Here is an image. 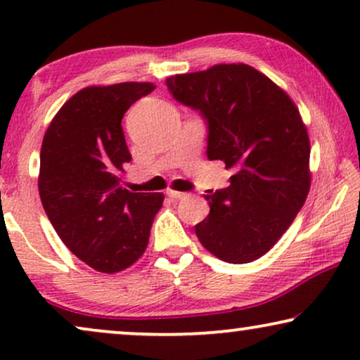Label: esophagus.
Returning <instances> with one entry per match:
<instances>
[{
    "label": "esophagus",
    "instance_id": "1",
    "mask_svg": "<svg viewBox=\"0 0 360 360\" xmlns=\"http://www.w3.org/2000/svg\"><path fill=\"white\" fill-rule=\"evenodd\" d=\"M167 196H169V198H172V200H181V198H185L186 193H184V191L169 190V191H167Z\"/></svg>",
    "mask_w": 360,
    "mask_h": 360
}]
</instances>
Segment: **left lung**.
Segmentation results:
<instances>
[{"instance_id":"left-lung-1","label":"left lung","mask_w":360,"mask_h":360,"mask_svg":"<svg viewBox=\"0 0 360 360\" xmlns=\"http://www.w3.org/2000/svg\"><path fill=\"white\" fill-rule=\"evenodd\" d=\"M170 95L208 127L206 155L233 169L229 186L210 191L196 238L216 257H262L293 223L309 190V141L290 96L255 68L221 63L167 78Z\"/></svg>"}]
</instances>
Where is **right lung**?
Listing matches in <instances>:
<instances>
[{
    "instance_id": "obj_1",
    "label": "right lung",
    "mask_w": 360,
    "mask_h": 360,
    "mask_svg": "<svg viewBox=\"0 0 360 360\" xmlns=\"http://www.w3.org/2000/svg\"><path fill=\"white\" fill-rule=\"evenodd\" d=\"M152 83L83 88L60 108L41 149L39 195L63 244L91 269L121 272L144 254L162 193L121 184L131 162L121 121Z\"/></svg>"
}]
</instances>
